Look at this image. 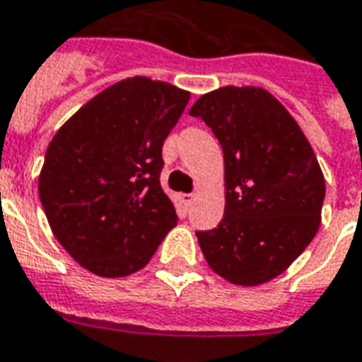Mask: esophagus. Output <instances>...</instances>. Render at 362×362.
Masks as SVG:
<instances>
[{"mask_svg": "<svg viewBox=\"0 0 362 362\" xmlns=\"http://www.w3.org/2000/svg\"><path fill=\"white\" fill-rule=\"evenodd\" d=\"M180 202L186 205V207H189L192 202H194V194H180Z\"/></svg>", "mask_w": 362, "mask_h": 362, "instance_id": "esophagus-1", "label": "esophagus"}]
</instances>
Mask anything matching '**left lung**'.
I'll list each match as a JSON object with an SVG mask.
<instances>
[{
	"label": "left lung",
	"mask_w": 362,
	"mask_h": 362,
	"mask_svg": "<svg viewBox=\"0 0 362 362\" xmlns=\"http://www.w3.org/2000/svg\"><path fill=\"white\" fill-rule=\"evenodd\" d=\"M192 116L219 139L225 215L197 230L207 264L235 285L277 277L318 233L326 182L316 155L285 106L259 87H223L199 96Z\"/></svg>",
	"instance_id": "left-lung-1"
}]
</instances>
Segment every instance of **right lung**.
Instances as JSON below:
<instances>
[{"mask_svg": "<svg viewBox=\"0 0 362 362\" xmlns=\"http://www.w3.org/2000/svg\"><path fill=\"white\" fill-rule=\"evenodd\" d=\"M189 100L132 77L90 98L48 145L38 194L52 233L100 277L147 266L178 215L160 188L163 145Z\"/></svg>", "mask_w": 362, "mask_h": 362, "instance_id": "add662e5", "label": "right lung"}]
</instances>
